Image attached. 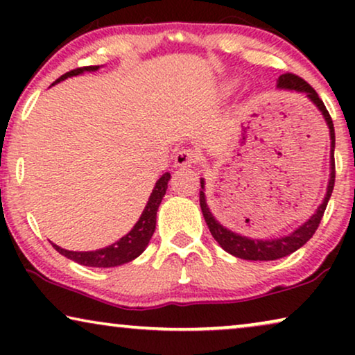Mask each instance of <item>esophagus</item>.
I'll list each match as a JSON object with an SVG mask.
<instances>
[{
    "mask_svg": "<svg viewBox=\"0 0 355 355\" xmlns=\"http://www.w3.org/2000/svg\"><path fill=\"white\" fill-rule=\"evenodd\" d=\"M198 153L192 148H181L174 157V164L176 166H192L193 163H197Z\"/></svg>",
    "mask_w": 355,
    "mask_h": 355,
    "instance_id": "obj_1",
    "label": "esophagus"
}]
</instances>
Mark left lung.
Returning a JSON list of instances; mask_svg holds the SVG:
<instances>
[{
	"instance_id": "obj_1",
	"label": "left lung",
	"mask_w": 355,
	"mask_h": 355,
	"mask_svg": "<svg viewBox=\"0 0 355 355\" xmlns=\"http://www.w3.org/2000/svg\"><path fill=\"white\" fill-rule=\"evenodd\" d=\"M278 87L279 89L304 92V94H307L309 98L318 106V110L322 111V114L324 116V119H327V124L329 128V137H331V176H329L327 196H324L322 205L318 207L317 213H315L309 221H305L299 230H295L293 234L279 237V239H270V241L249 239V237L239 236L236 234V232L226 230L225 226H221L220 223L215 220V216L210 213V208L207 207V202H205V193H203V191H200V208H202L203 218H205L208 225V230H210L211 236L215 237L218 244H220L226 252H230L231 255L237 257V259L257 260V261L278 260L300 249V247H302L305 242L315 234V231L318 230L320 221H322L323 213L327 210L328 200L329 197H331V192L334 187V178H336V168H334V128H333L331 116H329L327 106L323 105L322 98H320L318 94L313 90V87L310 85L309 82H305L302 77L291 74V72H286V74L279 76ZM200 186L203 189V179L200 181Z\"/></svg>"
}]
</instances>
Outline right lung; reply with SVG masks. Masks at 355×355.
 I'll use <instances>...</instances> for the list:
<instances>
[{
  "label": "right lung",
  "instance_id": "obj_1",
  "mask_svg": "<svg viewBox=\"0 0 355 355\" xmlns=\"http://www.w3.org/2000/svg\"><path fill=\"white\" fill-rule=\"evenodd\" d=\"M98 66H85V67H76L66 74H62L56 82L64 80L71 76L82 74L84 71H96ZM171 178V174L164 173L162 178L158 179L157 184H155L153 192L150 193V198L147 202V207L142 213V216L139 218V221L135 223L132 231L124 237H121L118 242H114L113 245L105 247V249H98L94 252H72L66 250L58 247L56 244H51L55 249L60 252L61 255L67 257V259L72 261H77V263L84 266H95V268H111V266H118L123 263H128V261L137 259V257L145 250V247L148 245L150 239H152L155 226H157V211L159 203H162L164 193H166L168 189V181Z\"/></svg>",
  "mask_w": 355,
  "mask_h": 355
}]
</instances>
